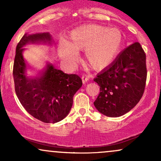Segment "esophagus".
<instances>
[{
	"mask_svg": "<svg viewBox=\"0 0 161 161\" xmlns=\"http://www.w3.org/2000/svg\"><path fill=\"white\" fill-rule=\"evenodd\" d=\"M90 77H91V75H87V74H85V75H83L82 76V82L84 83V84H85V83L88 82V81L89 80V79H90Z\"/></svg>",
	"mask_w": 161,
	"mask_h": 161,
	"instance_id": "34e87169",
	"label": "esophagus"
}]
</instances>
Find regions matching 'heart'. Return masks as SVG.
<instances>
[{
	"instance_id": "1",
	"label": "heart",
	"mask_w": 161,
	"mask_h": 161,
	"mask_svg": "<svg viewBox=\"0 0 161 161\" xmlns=\"http://www.w3.org/2000/svg\"><path fill=\"white\" fill-rule=\"evenodd\" d=\"M123 42V34L118 29L86 25L72 31L68 41H60L58 53L63 61L72 66L78 61L79 51L85 50L88 64L94 69H100L110 64L117 56Z\"/></svg>"
}]
</instances>
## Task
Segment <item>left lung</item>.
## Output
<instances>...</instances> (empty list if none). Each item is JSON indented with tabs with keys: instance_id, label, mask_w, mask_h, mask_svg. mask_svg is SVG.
<instances>
[{
	"instance_id": "8db88e82",
	"label": "left lung",
	"mask_w": 161,
	"mask_h": 161,
	"mask_svg": "<svg viewBox=\"0 0 161 161\" xmlns=\"http://www.w3.org/2000/svg\"><path fill=\"white\" fill-rule=\"evenodd\" d=\"M147 79L146 55L135 42L94 79L100 93L94 102L101 114L118 117L130 111L143 95Z\"/></svg>"
}]
</instances>
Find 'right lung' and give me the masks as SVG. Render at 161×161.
<instances>
[{"instance_id":"1","label":"right lung","mask_w":161,"mask_h":161,"mask_svg":"<svg viewBox=\"0 0 161 161\" xmlns=\"http://www.w3.org/2000/svg\"><path fill=\"white\" fill-rule=\"evenodd\" d=\"M51 42L48 32L25 33L16 46L13 70L15 92L21 104L33 117L46 123H57L69 114L73 96L82 86L79 75L64 73L50 63L38 76H27L24 46L29 43L51 45Z\"/></svg>"}]
</instances>
